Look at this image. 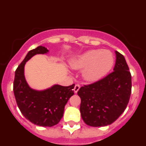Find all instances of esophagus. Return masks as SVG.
<instances>
[{"instance_id":"obj_1","label":"esophagus","mask_w":146,"mask_h":146,"mask_svg":"<svg viewBox=\"0 0 146 146\" xmlns=\"http://www.w3.org/2000/svg\"><path fill=\"white\" fill-rule=\"evenodd\" d=\"M80 88V85H78V84H76L75 86H74V93H75V94H77V91H79Z\"/></svg>"}]
</instances>
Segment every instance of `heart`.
I'll list each match as a JSON object with an SVG mask.
<instances>
[{"mask_svg":"<svg viewBox=\"0 0 146 146\" xmlns=\"http://www.w3.org/2000/svg\"><path fill=\"white\" fill-rule=\"evenodd\" d=\"M114 56L108 50H91L72 59L70 66L74 69H83L82 78L95 82L104 77L114 64Z\"/></svg>","mask_w":146,"mask_h":146,"instance_id":"heart-1","label":"heart"}]
</instances>
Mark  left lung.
I'll list each match as a JSON object with an SVG mask.
<instances>
[{
	"label": "left lung",
	"instance_id": "1",
	"mask_svg": "<svg viewBox=\"0 0 146 146\" xmlns=\"http://www.w3.org/2000/svg\"><path fill=\"white\" fill-rule=\"evenodd\" d=\"M113 72L103 79L81 87V117L88 126L111 124L124 112L131 90V77L125 58L118 51Z\"/></svg>",
	"mask_w": 146,
	"mask_h": 146
}]
</instances>
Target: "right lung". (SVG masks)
<instances>
[{"label":"right lung","mask_w":146,"mask_h":146,"mask_svg":"<svg viewBox=\"0 0 146 146\" xmlns=\"http://www.w3.org/2000/svg\"><path fill=\"white\" fill-rule=\"evenodd\" d=\"M48 52L43 46L28 52L15 71L13 91L18 108L26 119L38 126L50 127L57 124L63 117L66 104L74 95V84L69 86L55 84L44 90L30 87L25 77V64L37 54Z\"/></svg>","instance_id":"add662e5"}]
</instances>
